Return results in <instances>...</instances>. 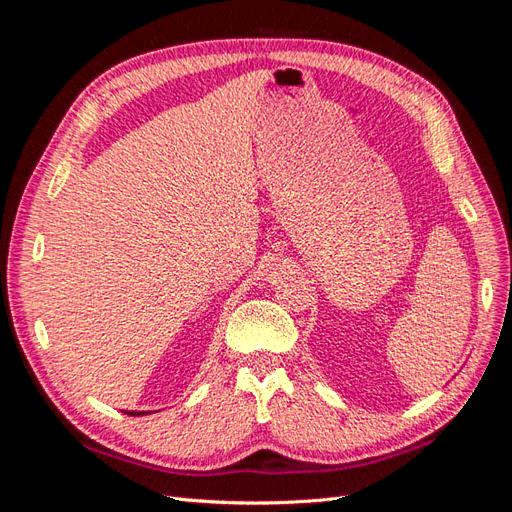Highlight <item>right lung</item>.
<instances>
[{
  "instance_id": "add662e5",
  "label": "right lung",
  "mask_w": 512,
  "mask_h": 512,
  "mask_svg": "<svg viewBox=\"0 0 512 512\" xmlns=\"http://www.w3.org/2000/svg\"><path fill=\"white\" fill-rule=\"evenodd\" d=\"M130 416H141V414H145V412H128Z\"/></svg>"
}]
</instances>
